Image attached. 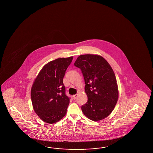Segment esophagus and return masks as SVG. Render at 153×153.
I'll list each match as a JSON object with an SVG mask.
<instances>
[{
	"instance_id": "obj_1",
	"label": "esophagus",
	"mask_w": 153,
	"mask_h": 153,
	"mask_svg": "<svg viewBox=\"0 0 153 153\" xmlns=\"http://www.w3.org/2000/svg\"><path fill=\"white\" fill-rule=\"evenodd\" d=\"M77 96H78V94H74V95H73V98H74V100H75V99L76 98V97H77Z\"/></svg>"
}]
</instances>
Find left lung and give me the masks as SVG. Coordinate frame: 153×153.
Masks as SVG:
<instances>
[{
    "instance_id": "obj_1",
    "label": "left lung",
    "mask_w": 153,
    "mask_h": 153,
    "mask_svg": "<svg viewBox=\"0 0 153 153\" xmlns=\"http://www.w3.org/2000/svg\"><path fill=\"white\" fill-rule=\"evenodd\" d=\"M74 65L81 70L88 96L82 111L94 121L106 118L114 110L119 98L117 81L111 65L102 56L92 54L79 56Z\"/></svg>"
}]
</instances>
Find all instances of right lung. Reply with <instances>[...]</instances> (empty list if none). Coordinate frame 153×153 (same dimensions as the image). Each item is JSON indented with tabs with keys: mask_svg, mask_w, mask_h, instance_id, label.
Masks as SVG:
<instances>
[{
	"mask_svg": "<svg viewBox=\"0 0 153 153\" xmlns=\"http://www.w3.org/2000/svg\"><path fill=\"white\" fill-rule=\"evenodd\" d=\"M73 59L71 56L49 62L33 82L30 91L33 109L46 123H57L67 113L69 98L65 95L63 80Z\"/></svg>",
	"mask_w": 153,
	"mask_h": 153,
	"instance_id": "1",
	"label": "right lung"
}]
</instances>
